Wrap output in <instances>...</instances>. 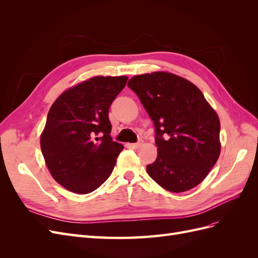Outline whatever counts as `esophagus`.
<instances>
[{
	"label": "esophagus",
	"mask_w": 258,
	"mask_h": 258,
	"mask_svg": "<svg viewBox=\"0 0 258 258\" xmlns=\"http://www.w3.org/2000/svg\"><path fill=\"white\" fill-rule=\"evenodd\" d=\"M142 141H139V142H137V143H130L129 145H130V147L131 148H134V150H137V148H139L140 146H141L142 145Z\"/></svg>",
	"instance_id": "1"
}]
</instances>
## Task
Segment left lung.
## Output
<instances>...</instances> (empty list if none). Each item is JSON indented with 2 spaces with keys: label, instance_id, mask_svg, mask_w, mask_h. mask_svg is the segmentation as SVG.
<instances>
[{
  "label": "left lung",
  "instance_id": "8db88e82",
  "mask_svg": "<svg viewBox=\"0 0 258 258\" xmlns=\"http://www.w3.org/2000/svg\"><path fill=\"white\" fill-rule=\"evenodd\" d=\"M136 92L155 126L157 158L146 171L162 188L182 192L209 174L221 153V123L204 93L168 72L134 76Z\"/></svg>",
  "mask_w": 258,
  "mask_h": 258
}]
</instances>
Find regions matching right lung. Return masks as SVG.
<instances>
[{"label":"right lung","mask_w":258,"mask_h":258,"mask_svg":"<svg viewBox=\"0 0 258 258\" xmlns=\"http://www.w3.org/2000/svg\"><path fill=\"white\" fill-rule=\"evenodd\" d=\"M127 76H95L66 90L51 105L41 136L50 174L76 194H89L113 172L123 146L110 136L108 108Z\"/></svg>","instance_id":"right-lung-1"}]
</instances>
